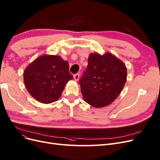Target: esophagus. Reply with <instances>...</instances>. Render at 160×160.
I'll use <instances>...</instances> for the list:
<instances>
[{"instance_id": "esophagus-1", "label": "esophagus", "mask_w": 160, "mask_h": 160, "mask_svg": "<svg viewBox=\"0 0 160 160\" xmlns=\"http://www.w3.org/2000/svg\"><path fill=\"white\" fill-rule=\"evenodd\" d=\"M79 77H80V74L79 73H77V74L74 75V78L76 81H78L79 80Z\"/></svg>"}]
</instances>
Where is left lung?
Wrapping results in <instances>:
<instances>
[{
	"mask_svg": "<svg viewBox=\"0 0 160 160\" xmlns=\"http://www.w3.org/2000/svg\"><path fill=\"white\" fill-rule=\"evenodd\" d=\"M127 74L125 65L111 53H92L79 80L84 101L95 108L109 105L122 91Z\"/></svg>",
	"mask_w": 160,
	"mask_h": 160,
	"instance_id": "left-lung-1",
	"label": "left lung"
}]
</instances>
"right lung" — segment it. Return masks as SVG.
<instances>
[{
	"label": "right lung",
	"instance_id": "1",
	"mask_svg": "<svg viewBox=\"0 0 160 160\" xmlns=\"http://www.w3.org/2000/svg\"><path fill=\"white\" fill-rule=\"evenodd\" d=\"M72 78L68 62L55 55L38 58L23 72V80L28 92L43 103L57 101L65 85Z\"/></svg>",
	"mask_w": 160,
	"mask_h": 160
}]
</instances>
